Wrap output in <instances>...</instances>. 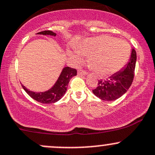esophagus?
Instances as JSON below:
<instances>
[{
	"mask_svg": "<svg viewBox=\"0 0 155 155\" xmlns=\"http://www.w3.org/2000/svg\"><path fill=\"white\" fill-rule=\"evenodd\" d=\"M78 75H81V76H85V75L87 74V73L85 71H83L82 69H79V71H78Z\"/></svg>",
	"mask_w": 155,
	"mask_h": 155,
	"instance_id": "1",
	"label": "esophagus"
}]
</instances>
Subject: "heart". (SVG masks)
Instances as JSON below:
<instances>
[{
	"mask_svg": "<svg viewBox=\"0 0 155 155\" xmlns=\"http://www.w3.org/2000/svg\"><path fill=\"white\" fill-rule=\"evenodd\" d=\"M78 52L73 54L78 62L82 56H89L88 62L96 72L102 76H107L118 72L125 66L131 54L128 42L110 35H99L83 40L78 46Z\"/></svg>",
	"mask_w": 155,
	"mask_h": 155,
	"instance_id": "heart-1",
	"label": "heart"
}]
</instances>
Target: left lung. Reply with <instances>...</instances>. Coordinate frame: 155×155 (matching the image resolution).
<instances>
[{
  "label": "left lung",
  "mask_w": 155,
  "mask_h": 155,
  "mask_svg": "<svg viewBox=\"0 0 155 155\" xmlns=\"http://www.w3.org/2000/svg\"><path fill=\"white\" fill-rule=\"evenodd\" d=\"M137 53L132 49L129 61L123 68L106 80H99L97 88L93 90L94 95L104 101H114L121 97L131 85L134 75Z\"/></svg>",
  "instance_id": "left-lung-1"
}]
</instances>
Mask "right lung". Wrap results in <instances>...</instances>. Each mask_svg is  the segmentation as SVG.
Wrapping results in <instances>:
<instances>
[{
  "mask_svg": "<svg viewBox=\"0 0 155 155\" xmlns=\"http://www.w3.org/2000/svg\"><path fill=\"white\" fill-rule=\"evenodd\" d=\"M37 34L52 35V36H56V35L55 32L50 30L41 31ZM76 73H77V71L76 69H73L70 67H65L63 68L59 77L57 79L54 85L51 88L49 89L48 91H45V92H33V91L26 88L25 86H24L23 84L22 87L30 97L36 100L37 102L44 104L54 103V102H56L57 101L62 98V97L66 93L70 80L73 76H76Z\"/></svg>",
  "mask_w": 155,
  "mask_h": 155,
  "instance_id": "1",
  "label": "right lung"
}]
</instances>
